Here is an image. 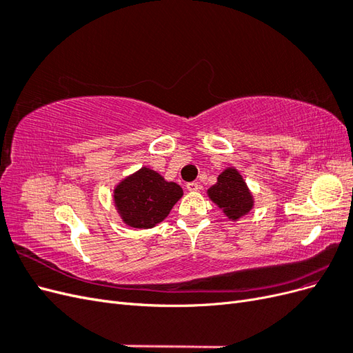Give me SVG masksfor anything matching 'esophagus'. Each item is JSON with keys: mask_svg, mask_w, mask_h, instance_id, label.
I'll list each match as a JSON object with an SVG mask.
<instances>
[{"mask_svg": "<svg viewBox=\"0 0 353 353\" xmlns=\"http://www.w3.org/2000/svg\"><path fill=\"white\" fill-rule=\"evenodd\" d=\"M187 190L190 191V193H194V191L201 190V185L199 183H188L187 184Z\"/></svg>", "mask_w": 353, "mask_h": 353, "instance_id": "34e87169", "label": "esophagus"}]
</instances>
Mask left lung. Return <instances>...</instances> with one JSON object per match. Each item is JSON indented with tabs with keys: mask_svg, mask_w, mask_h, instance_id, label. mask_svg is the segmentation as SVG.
<instances>
[{
	"mask_svg": "<svg viewBox=\"0 0 353 353\" xmlns=\"http://www.w3.org/2000/svg\"><path fill=\"white\" fill-rule=\"evenodd\" d=\"M208 197L223 212L230 221L236 222L249 215L254 206V197L239 169L228 166L218 176L216 184L208 190Z\"/></svg>",
	"mask_w": 353,
	"mask_h": 353,
	"instance_id": "left-lung-1",
	"label": "left lung"
}]
</instances>
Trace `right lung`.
I'll list each match as a JSON object with an SVG mask.
<instances>
[{
    "instance_id": "1",
    "label": "right lung",
    "mask_w": 353,
    "mask_h": 353,
    "mask_svg": "<svg viewBox=\"0 0 353 353\" xmlns=\"http://www.w3.org/2000/svg\"><path fill=\"white\" fill-rule=\"evenodd\" d=\"M183 194L176 183L143 166L114 185L113 203L128 227L147 230L162 222Z\"/></svg>"
}]
</instances>
